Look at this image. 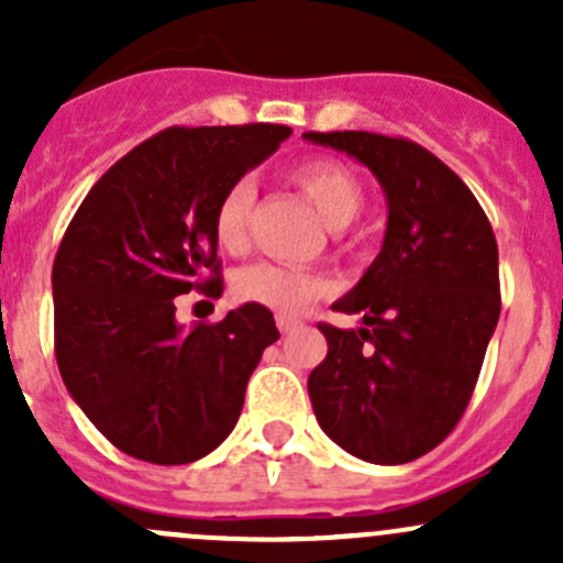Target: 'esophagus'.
Returning a JSON list of instances; mask_svg holds the SVG:
<instances>
[{
  "instance_id": "1",
  "label": "esophagus",
  "mask_w": 563,
  "mask_h": 563,
  "mask_svg": "<svg viewBox=\"0 0 563 563\" xmlns=\"http://www.w3.org/2000/svg\"><path fill=\"white\" fill-rule=\"evenodd\" d=\"M277 329H280L283 334H297V332H302L305 323H302V321H297V318L277 316Z\"/></svg>"
}]
</instances>
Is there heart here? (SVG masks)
<instances>
[{"label": "heart", "mask_w": 563, "mask_h": 563, "mask_svg": "<svg viewBox=\"0 0 563 563\" xmlns=\"http://www.w3.org/2000/svg\"><path fill=\"white\" fill-rule=\"evenodd\" d=\"M291 179L310 198V203H313L316 212L321 214L329 229H345L362 212L365 192H362L360 179L343 163L316 157V161L294 168ZM253 201V181L242 179L225 190L218 209H214V240L229 253H242L247 245ZM323 288H327V283L313 272L299 269V266L272 264V261L250 264L236 272L234 277L236 299L261 305V308H269L283 316H294L308 308L313 299L321 297Z\"/></svg>", "instance_id": "obj_1"}]
</instances>
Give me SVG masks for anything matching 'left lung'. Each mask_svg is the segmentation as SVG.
I'll return each instance as SVG.
<instances>
[{
    "instance_id": "obj_1",
    "label": "left lung",
    "mask_w": 563,
    "mask_h": 563,
    "mask_svg": "<svg viewBox=\"0 0 563 563\" xmlns=\"http://www.w3.org/2000/svg\"><path fill=\"white\" fill-rule=\"evenodd\" d=\"M367 166L387 196L382 253L332 305L362 327L318 323L327 360L308 391L323 433L354 457L411 463L463 417L501 313L498 245L474 192L406 139L305 133Z\"/></svg>"
}]
</instances>
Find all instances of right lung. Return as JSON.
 <instances>
[{
    "mask_svg": "<svg viewBox=\"0 0 563 563\" xmlns=\"http://www.w3.org/2000/svg\"><path fill=\"white\" fill-rule=\"evenodd\" d=\"M291 135L286 124L168 128L95 181L56 250L54 351L62 382L124 455L181 465L240 419L266 345L261 305L185 329L176 297L223 294L214 209Z\"/></svg>",
    "mask_w": 563,
    "mask_h": 563,
    "instance_id": "1",
    "label": "right lung"
}]
</instances>
